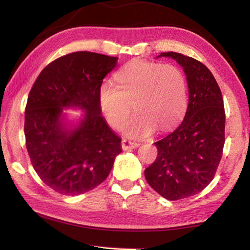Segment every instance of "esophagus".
Returning a JSON list of instances; mask_svg holds the SVG:
<instances>
[{
  "label": "esophagus",
  "instance_id": "esophagus-1",
  "mask_svg": "<svg viewBox=\"0 0 250 250\" xmlns=\"http://www.w3.org/2000/svg\"><path fill=\"white\" fill-rule=\"evenodd\" d=\"M140 144L139 143H135V142H131L124 139L121 141V147L124 150H128V149H134V148L139 147Z\"/></svg>",
  "mask_w": 250,
  "mask_h": 250
}]
</instances>
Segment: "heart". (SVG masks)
<instances>
[{"label":"heart","instance_id":"b5f03b06","mask_svg":"<svg viewBox=\"0 0 250 250\" xmlns=\"http://www.w3.org/2000/svg\"><path fill=\"white\" fill-rule=\"evenodd\" d=\"M116 86L104 83L98 92L100 108L106 121L118 129L125 125L126 135L142 139L158 128L167 131L185 116L188 104L187 82L184 73L169 63L133 60L115 76Z\"/></svg>","mask_w":250,"mask_h":250}]
</instances>
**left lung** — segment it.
I'll use <instances>...</instances> for the list:
<instances>
[{
	"label": "left lung",
	"mask_w": 250,
	"mask_h": 250,
	"mask_svg": "<svg viewBox=\"0 0 250 250\" xmlns=\"http://www.w3.org/2000/svg\"><path fill=\"white\" fill-rule=\"evenodd\" d=\"M182 65L189 103L178 128L156 142L158 157L145 169L150 187L169 201L198 194L215 177L225 145L226 113L220 88L203 63L179 52H162Z\"/></svg>",
	"instance_id": "1"
}]
</instances>
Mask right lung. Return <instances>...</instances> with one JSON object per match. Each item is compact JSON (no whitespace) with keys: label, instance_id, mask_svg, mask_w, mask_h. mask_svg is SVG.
Here are the masks:
<instances>
[{"label":"right lung","instance_id":"1","mask_svg":"<svg viewBox=\"0 0 250 250\" xmlns=\"http://www.w3.org/2000/svg\"><path fill=\"white\" fill-rule=\"evenodd\" d=\"M118 58L76 51L50 62L32 86L24 113L25 146L40 178L56 192L78 195L107 178L121 139L101 115L98 92ZM86 110L76 129L62 125V107Z\"/></svg>","mask_w":250,"mask_h":250}]
</instances>
